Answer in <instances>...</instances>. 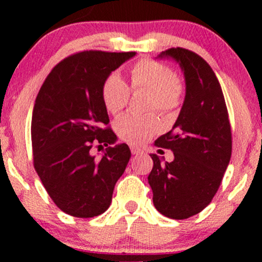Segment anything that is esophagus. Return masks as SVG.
<instances>
[{"label":"esophagus","mask_w":262,"mask_h":262,"mask_svg":"<svg viewBox=\"0 0 262 262\" xmlns=\"http://www.w3.org/2000/svg\"><path fill=\"white\" fill-rule=\"evenodd\" d=\"M130 151L133 155H138L141 152V149L138 148V146H135V145H130Z\"/></svg>","instance_id":"obj_1"}]
</instances>
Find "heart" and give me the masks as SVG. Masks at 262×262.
Here are the masks:
<instances>
[{
  "label": "heart",
  "mask_w": 262,
  "mask_h": 262,
  "mask_svg": "<svg viewBox=\"0 0 262 262\" xmlns=\"http://www.w3.org/2000/svg\"><path fill=\"white\" fill-rule=\"evenodd\" d=\"M132 90L134 92L148 91L146 110L156 111L162 117L170 118L180 110L185 93V83L180 75L173 73L166 64L152 59H141L130 69ZM106 110L118 116L125 110L130 100V89L118 75H110L101 90ZM117 134L129 144H143L160 128L154 113L125 114L114 124Z\"/></svg>",
  "instance_id": "b5f03b06"
}]
</instances>
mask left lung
Segmentation results:
<instances>
[{"label":"left lung","mask_w":262,"mask_h":262,"mask_svg":"<svg viewBox=\"0 0 262 262\" xmlns=\"http://www.w3.org/2000/svg\"><path fill=\"white\" fill-rule=\"evenodd\" d=\"M185 71L186 97L169 133L155 141L173 151L172 162L162 164L151 154L149 173L155 208L171 219L197 214L217 193L231 156V128L224 95L208 62L185 48H170Z\"/></svg>","instance_id":"1"}]
</instances>
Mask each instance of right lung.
Wrapping results in <instances>:
<instances>
[{"instance_id":"add662e5","label":"right lung","mask_w":262,"mask_h":262,"mask_svg":"<svg viewBox=\"0 0 262 262\" xmlns=\"http://www.w3.org/2000/svg\"><path fill=\"white\" fill-rule=\"evenodd\" d=\"M134 55L102 50L71 54L54 66L39 90L31 127L33 165L66 214L92 218L106 212L127 167V144L108 148L101 159L90 150L117 139L101 90L108 75Z\"/></svg>"}]
</instances>
